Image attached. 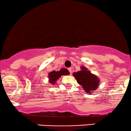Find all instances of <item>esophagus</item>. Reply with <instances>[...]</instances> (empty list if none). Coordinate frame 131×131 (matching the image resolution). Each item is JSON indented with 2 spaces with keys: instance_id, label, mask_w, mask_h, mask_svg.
I'll return each mask as SVG.
<instances>
[{
  "instance_id": "34e87169",
  "label": "esophagus",
  "mask_w": 131,
  "mask_h": 131,
  "mask_svg": "<svg viewBox=\"0 0 131 131\" xmlns=\"http://www.w3.org/2000/svg\"><path fill=\"white\" fill-rule=\"evenodd\" d=\"M68 71H69L70 73H72V68H68Z\"/></svg>"
}]
</instances>
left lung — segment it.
<instances>
[{"label": "left lung", "instance_id": "8db88e82", "mask_svg": "<svg viewBox=\"0 0 131 131\" xmlns=\"http://www.w3.org/2000/svg\"><path fill=\"white\" fill-rule=\"evenodd\" d=\"M81 71L74 72V76L78 83L81 85L86 93H91L90 92L97 89L99 84V78L95 75L92 74L86 68L82 66Z\"/></svg>", "mask_w": 131, "mask_h": 131}]
</instances>
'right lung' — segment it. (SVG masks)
<instances>
[{
    "mask_svg": "<svg viewBox=\"0 0 131 131\" xmlns=\"http://www.w3.org/2000/svg\"><path fill=\"white\" fill-rule=\"evenodd\" d=\"M69 74V71H68L66 69H65V68L60 69V71H51L49 74V82L51 84H55V82H56L57 80H58L62 75H66Z\"/></svg>",
    "mask_w": 131,
    "mask_h": 131,
    "instance_id": "add662e5",
    "label": "right lung"
}]
</instances>
